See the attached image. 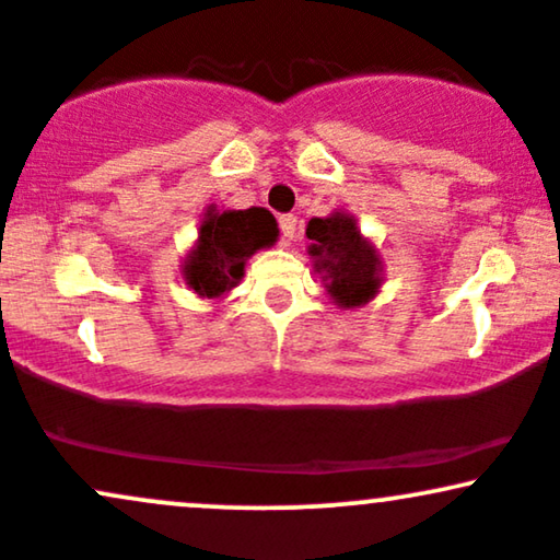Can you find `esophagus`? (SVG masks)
I'll return each instance as SVG.
<instances>
[{
  "label": "esophagus",
  "instance_id": "esophagus-1",
  "mask_svg": "<svg viewBox=\"0 0 560 560\" xmlns=\"http://www.w3.org/2000/svg\"><path fill=\"white\" fill-rule=\"evenodd\" d=\"M279 226H281V236H284L287 244H292L298 240V218L294 215H281L279 218Z\"/></svg>",
  "mask_w": 560,
  "mask_h": 560
}]
</instances>
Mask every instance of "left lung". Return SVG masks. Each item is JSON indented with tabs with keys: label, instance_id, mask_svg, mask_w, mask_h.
<instances>
[{
	"label": "left lung",
	"instance_id": "8db88e82",
	"mask_svg": "<svg viewBox=\"0 0 560 560\" xmlns=\"http://www.w3.org/2000/svg\"><path fill=\"white\" fill-rule=\"evenodd\" d=\"M305 236L313 271L326 294L342 311L369 305L382 292L384 260L376 244L361 234L358 218L347 210H334L326 218H311Z\"/></svg>",
	"mask_w": 560,
	"mask_h": 560
}]
</instances>
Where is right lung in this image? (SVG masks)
Masks as SVG:
<instances>
[{"label": "right lung", "mask_w": 560, "mask_h": 560, "mask_svg": "<svg viewBox=\"0 0 560 560\" xmlns=\"http://www.w3.org/2000/svg\"><path fill=\"white\" fill-rule=\"evenodd\" d=\"M279 223L266 208L229 210L210 205L199 221L197 240L182 260L184 284L197 298L218 300L240 287L244 266L258 249L273 247Z\"/></svg>", "instance_id": "1"}]
</instances>
